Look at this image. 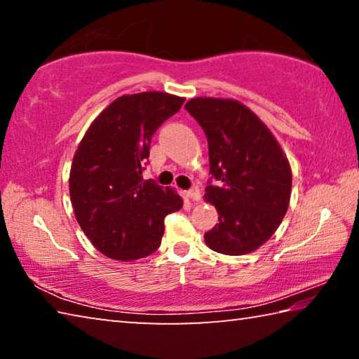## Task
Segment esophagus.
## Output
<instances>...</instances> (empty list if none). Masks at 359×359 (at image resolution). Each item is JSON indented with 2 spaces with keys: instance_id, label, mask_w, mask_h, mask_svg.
<instances>
[{
  "instance_id": "1",
  "label": "esophagus",
  "mask_w": 359,
  "mask_h": 359,
  "mask_svg": "<svg viewBox=\"0 0 359 359\" xmlns=\"http://www.w3.org/2000/svg\"><path fill=\"white\" fill-rule=\"evenodd\" d=\"M185 196H187L188 199H191V201H199V199H201V191H199L198 188L194 187V188H191V190H188V191L185 193Z\"/></svg>"
}]
</instances>
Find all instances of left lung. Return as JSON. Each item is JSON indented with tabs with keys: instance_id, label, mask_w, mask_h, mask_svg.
<instances>
[{
	"instance_id": "1",
	"label": "left lung",
	"mask_w": 359,
	"mask_h": 359,
	"mask_svg": "<svg viewBox=\"0 0 359 359\" xmlns=\"http://www.w3.org/2000/svg\"><path fill=\"white\" fill-rule=\"evenodd\" d=\"M209 144L210 174L204 199L218 223L204 241L223 255L252 253L276 233L288 210L291 168L277 139L236 100L193 98L185 104Z\"/></svg>"
}]
</instances>
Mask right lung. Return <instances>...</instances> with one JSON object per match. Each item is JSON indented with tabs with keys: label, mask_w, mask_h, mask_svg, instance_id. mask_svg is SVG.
<instances>
[{
	"label": "right lung",
	"mask_w": 359,
	"mask_h": 359,
	"mask_svg": "<svg viewBox=\"0 0 359 359\" xmlns=\"http://www.w3.org/2000/svg\"><path fill=\"white\" fill-rule=\"evenodd\" d=\"M184 101L165 92L120 96L79 144L69 172L71 203L85 236L107 258L149 257L161 244L165 217L184 205L172 188L142 179L151 136Z\"/></svg>",
	"instance_id": "right-lung-1"
}]
</instances>
